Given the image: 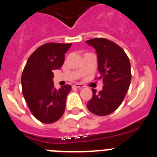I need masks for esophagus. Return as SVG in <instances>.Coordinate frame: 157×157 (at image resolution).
<instances>
[{"label": "esophagus", "instance_id": "esophagus-1", "mask_svg": "<svg viewBox=\"0 0 157 157\" xmlns=\"http://www.w3.org/2000/svg\"><path fill=\"white\" fill-rule=\"evenodd\" d=\"M73 87L74 88H77V89H82L84 87V86L82 84H78V83H76L75 85H73Z\"/></svg>", "mask_w": 157, "mask_h": 157}]
</instances>
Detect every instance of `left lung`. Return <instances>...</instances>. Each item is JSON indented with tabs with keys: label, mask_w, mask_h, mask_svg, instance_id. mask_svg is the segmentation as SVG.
<instances>
[{
	"label": "left lung",
	"mask_w": 157,
	"mask_h": 157,
	"mask_svg": "<svg viewBox=\"0 0 157 157\" xmlns=\"http://www.w3.org/2000/svg\"><path fill=\"white\" fill-rule=\"evenodd\" d=\"M86 42L96 49L100 72L96 78L104 84L98 93L93 89L87 109L97 116H107L120 107L127 94L131 81L130 60L123 48L110 40L99 37Z\"/></svg>",
	"instance_id": "obj_1"
}]
</instances>
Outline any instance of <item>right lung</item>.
<instances>
[{"label": "right lung", "mask_w": 157, "mask_h": 157, "mask_svg": "<svg viewBox=\"0 0 157 157\" xmlns=\"http://www.w3.org/2000/svg\"><path fill=\"white\" fill-rule=\"evenodd\" d=\"M71 43H46L30 55L21 78L22 90L32 115L44 123L57 121L63 115L70 85L54 89L52 71L59 69Z\"/></svg>", "instance_id": "1"}]
</instances>
